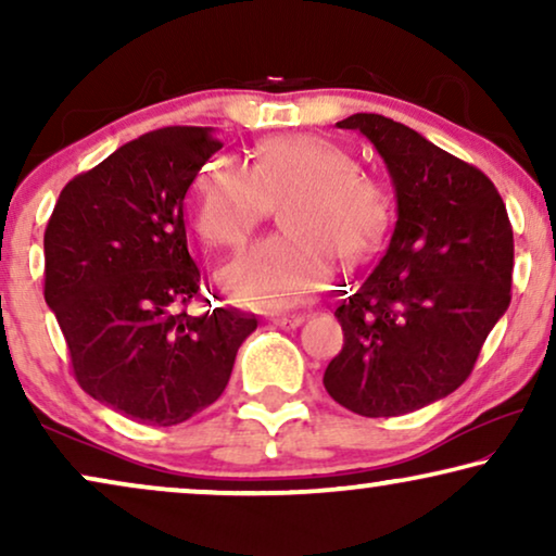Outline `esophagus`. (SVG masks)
Instances as JSON below:
<instances>
[{
  "label": "esophagus",
  "mask_w": 556,
  "mask_h": 556,
  "mask_svg": "<svg viewBox=\"0 0 556 556\" xmlns=\"http://www.w3.org/2000/svg\"><path fill=\"white\" fill-rule=\"evenodd\" d=\"M303 321H306V316L303 314H283L273 318V326H278V329H299Z\"/></svg>",
  "instance_id": "1"
}]
</instances>
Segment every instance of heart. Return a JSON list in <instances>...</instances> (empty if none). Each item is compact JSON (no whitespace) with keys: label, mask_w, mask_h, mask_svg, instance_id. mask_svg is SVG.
Instances as JSON below:
<instances>
[{"label":"heart","mask_w":556,"mask_h":556,"mask_svg":"<svg viewBox=\"0 0 556 556\" xmlns=\"http://www.w3.org/2000/svg\"><path fill=\"white\" fill-rule=\"evenodd\" d=\"M278 204L283 232L223 270L227 293L248 303L295 301L326 286L329 262L354 265L382 240L390 197L354 156L314 134L270 136L248 166L215 159L194 185V227L210 245L240 248Z\"/></svg>","instance_id":"heart-1"}]
</instances>
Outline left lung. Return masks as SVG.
I'll use <instances>...</instances> for the list:
<instances>
[{
  "label": "left lung",
  "instance_id": "obj_1",
  "mask_svg": "<svg viewBox=\"0 0 556 556\" xmlns=\"http://www.w3.org/2000/svg\"><path fill=\"white\" fill-rule=\"evenodd\" d=\"M337 126L367 136L384 159L397 223L382 261L337 301L344 346L324 387L356 415H405L458 390L506 314L511 223L481 169L409 126L377 113Z\"/></svg>",
  "mask_w": 556,
  "mask_h": 556
}]
</instances>
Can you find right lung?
<instances>
[{
	"label": "right lung",
	"mask_w": 556,
	"mask_h": 556,
	"mask_svg": "<svg viewBox=\"0 0 556 556\" xmlns=\"http://www.w3.org/2000/svg\"><path fill=\"white\" fill-rule=\"evenodd\" d=\"M223 143L172 126L67 181L45 230V301L78 384L136 422L169 428L225 392L255 316L185 306L200 295L185 194Z\"/></svg>",
	"instance_id": "add662e5"
}]
</instances>
